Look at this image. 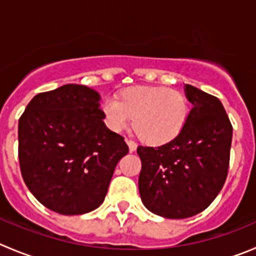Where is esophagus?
Instances as JSON below:
<instances>
[{
	"label": "esophagus",
	"mask_w": 256,
	"mask_h": 256,
	"mask_svg": "<svg viewBox=\"0 0 256 256\" xmlns=\"http://www.w3.org/2000/svg\"><path fill=\"white\" fill-rule=\"evenodd\" d=\"M125 141H126V144L128 145V150H130V152H134V151L136 150V148H138V145H136L132 140H130V138H126Z\"/></svg>",
	"instance_id": "1"
}]
</instances>
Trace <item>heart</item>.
Instances as JSON below:
<instances>
[{
  "label": "heart",
  "instance_id": "1",
  "mask_svg": "<svg viewBox=\"0 0 256 256\" xmlns=\"http://www.w3.org/2000/svg\"><path fill=\"white\" fill-rule=\"evenodd\" d=\"M101 112L110 130H124L132 118L134 130L144 142L162 145L182 131L190 115V105L178 90L165 86H132L125 88L118 100H104Z\"/></svg>",
  "mask_w": 256,
  "mask_h": 256
}]
</instances>
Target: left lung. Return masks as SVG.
<instances>
[{
  "label": "left lung",
  "instance_id": "obj_1",
  "mask_svg": "<svg viewBox=\"0 0 256 256\" xmlns=\"http://www.w3.org/2000/svg\"><path fill=\"white\" fill-rule=\"evenodd\" d=\"M188 122L161 146H138V191L151 212L186 219L204 212L224 186L230 161L232 126L220 100L191 85Z\"/></svg>",
  "mask_w": 256,
  "mask_h": 256
}]
</instances>
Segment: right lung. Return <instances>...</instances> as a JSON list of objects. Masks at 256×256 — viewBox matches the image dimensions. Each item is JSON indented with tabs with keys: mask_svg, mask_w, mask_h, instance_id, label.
Returning a JSON list of instances; mask_svg holds the SVG:
<instances>
[{
	"mask_svg": "<svg viewBox=\"0 0 256 256\" xmlns=\"http://www.w3.org/2000/svg\"><path fill=\"white\" fill-rule=\"evenodd\" d=\"M100 95L82 85L41 92L18 120V160L34 196L62 215L102 204L116 165L128 148L104 124Z\"/></svg>",
	"mask_w": 256,
	"mask_h": 256,
	"instance_id": "add662e5",
	"label": "right lung"
}]
</instances>
